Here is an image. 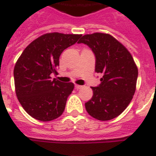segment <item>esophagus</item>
Returning a JSON list of instances; mask_svg holds the SVG:
<instances>
[{"label":"esophagus","instance_id":"1","mask_svg":"<svg viewBox=\"0 0 156 156\" xmlns=\"http://www.w3.org/2000/svg\"><path fill=\"white\" fill-rule=\"evenodd\" d=\"M83 86H81V85H75V88L76 89H82V88H83Z\"/></svg>","mask_w":156,"mask_h":156}]
</instances>
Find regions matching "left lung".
<instances>
[{
  "mask_svg": "<svg viewBox=\"0 0 156 156\" xmlns=\"http://www.w3.org/2000/svg\"><path fill=\"white\" fill-rule=\"evenodd\" d=\"M83 43L95 55V72L101 83L93 87V96L85 104L90 116L99 121L118 116L128 107L136 90L138 70L130 52L112 35L95 32L83 35Z\"/></svg>",
  "mask_w": 156,
  "mask_h": 156,
  "instance_id": "obj_1",
  "label": "left lung"
}]
</instances>
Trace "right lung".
I'll use <instances>...</instances> for the list:
<instances>
[{
	"label": "right lung",
	"mask_w": 156,
	"mask_h": 156,
	"mask_svg": "<svg viewBox=\"0 0 156 156\" xmlns=\"http://www.w3.org/2000/svg\"><path fill=\"white\" fill-rule=\"evenodd\" d=\"M80 37L77 34L46 33L33 40L18 59L13 69L16 95L33 118L50 121L63 113L74 84L52 79L51 74H58L61 52Z\"/></svg>",
	"instance_id": "add662e5"
}]
</instances>
